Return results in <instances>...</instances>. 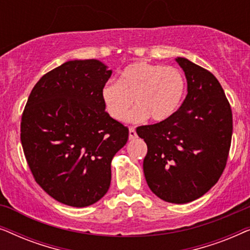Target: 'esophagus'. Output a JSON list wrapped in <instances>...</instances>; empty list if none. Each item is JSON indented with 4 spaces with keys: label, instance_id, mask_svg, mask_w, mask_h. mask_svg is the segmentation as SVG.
<instances>
[{
    "label": "esophagus",
    "instance_id": "esophagus-1",
    "mask_svg": "<svg viewBox=\"0 0 250 250\" xmlns=\"http://www.w3.org/2000/svg\"><path fill=\"white\" fill-rule=\"evenodd\" d=\"M128 136H129V140H135L136 138H138V134H136L135 132V128L133 127H129V133H128Z\"/></svg>",
    "mask_w": 250,
    "mask_h": 250
}]
</instances>
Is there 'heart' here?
<instances>
[{"label": "heart", "instance_id": "obj_1", "mask_svg": "<svg viewBox=\"0 0 250 250\" xmlns=\"http://www.w3.org/2000/svg\"><path fill=\"white\" fill-rule=\"evenodd\" d=\"M184 91L186 80L177 68L139 61L126 67L117 82L105 84L101 95L105 110L116 121H127L135 101L138 108L129 121L142 122L150 117L163 122L179 108Z\"/></svg>", "mask_w": 250, "mask_h": 250}]
</instances>
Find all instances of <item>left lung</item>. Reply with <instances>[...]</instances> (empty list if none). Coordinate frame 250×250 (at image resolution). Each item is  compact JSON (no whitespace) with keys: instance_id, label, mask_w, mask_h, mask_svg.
Here are the masks:
<instances>
[{"instance_id":"8db88e82","label":"left lung","mask_w":250,"mask_h":250,"mask_svg":"<svg viewBox=\"0 0 250 250\" xmlns=\"http://www.w3.org/2000/svg\"><path fill=\"white\" fill-rule=\"evenodd\" d=\"M186 100L166 121L139 126L148 152L143 172L150 190L172 204L204 196L227 166L232 139V110L220 82L210 71L184 58Z\"/></svg>"}]
</instances>
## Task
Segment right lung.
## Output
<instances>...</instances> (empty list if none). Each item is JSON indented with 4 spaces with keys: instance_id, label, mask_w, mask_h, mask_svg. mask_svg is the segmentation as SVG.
<instances>
[{
    "instance_id": "right-lung-1",
    "label": "right lung",
    "mask_w": 250,
    "mask_h": 250,
    "mask_svg": "<svg viewBox=\"0 0 250 250\" xmlns=\"http://www.w3.org/2000/svg\"><path fill=\"white\" fill-rule=\"evenodd\" d=\"M110 76L99 60L67 61L37 82L23 109L20 140L30 172L68 206H90L107 193L111 160L128 140L102 101Z\"/></svg>"
}]
</instances>
